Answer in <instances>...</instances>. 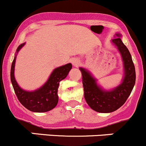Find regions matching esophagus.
<instances>
[{
	"mask_svg": "<svg viewBox=\"0 0 146 146\" xmlns=\"http://www.w3.org/2000/svg\"><path fill=\"white\" fill-rule=\"evenodd\" d=\"M72 64H73V66H75V67H78V66L80 65V60L78 59V58H73V59H72Z\"/></svg>",
	"mask_w": 146,
	"mask_h": 146,
	"instance_id": "obj_1",
	"label": "esophagus"
}]
</instances>
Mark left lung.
<instances>
[{"instance_id": "8db88e82", "label": "left lung", "mask_w": 146, "mask_h": 146, "mask_svg": "<svg viewBox=\"0 0 146 146\" xmlns=\"http://www.w3.org/2000/svg\"><path fill=\"white\" fill-rule=\"evenodd\" d=\"M111 42L118 49L123 62V78L119 85L112 89H104L89 70L79 68L85 101L92 110L98 112L110 113L120 108L130 95L136 82L134 64L129 49L121 39L122 35L117 32Z\"/></svg>"}]
</instances>
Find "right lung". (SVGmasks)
I'll list each match as a JSON object with an SVG mask.
<instances>
[{
  "instance_id": "right-lung-1",
  "label": "right lung",
  "mask_w": 146,
  "mask_h": 146,
  "mask_svg": "<svg viewBox=\"0 0 146 146\" xmlns=\"http://www.w3.org/2000/svg\"><path fill=\"white\" fill-rule=\"evenodd\" d=\"M26 42L17 47L10 70V80L13 89L20 102L28 110L33 112H46L53 110L58 102V88L59 82L66 78L72 68L71 64H67L56 68L51 72L46 82L38 89L27 91L20 88L15 78V66L16 58L20 50Z\"/></svg>"
}]
</instances>
